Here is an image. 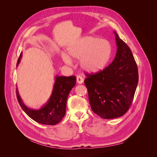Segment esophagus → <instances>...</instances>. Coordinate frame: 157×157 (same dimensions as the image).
<instances>
[{"label": "esophagus", "instance_id": "1", "mask_svg": "<svg viewBox=\"0 0 157 157\" xmlns=\"http://www.w3.org/2000/svg\"><path fill=\"white\" fill-rule=\"evenodd\" d=\"M77 82L78 84H82L83 82H84L83 77H81V76L78 75L77 77Z\"/></svg>", "mask_w": 157, "mask_h": 157}]
</instances>
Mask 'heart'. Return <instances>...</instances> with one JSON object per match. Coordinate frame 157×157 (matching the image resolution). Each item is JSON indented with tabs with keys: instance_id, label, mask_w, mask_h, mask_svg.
<instances>
[{
	"instance_id": "b5f03b06",
	"label": "heart",
	"mask_w": 157,
	"mask_h": 157,
	"mask_svg": "<svg viewBox=\"0 0 157 157\" xmlns=\"http://www.w3.org/2000/svg\"><path fill=\"white\" fill-rule=\"evenodd\" d=\"M67 52L73 58L80 59V67L84 71L96 73L102 70L110 61L113 46L107 39L86 36L71 44L67 48ZM69 56L65 52L61 54L64 62L71 65L73 61Z\"/></svg>"
}]
</instances>
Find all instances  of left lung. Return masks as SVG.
I'll list each match as a JSON object with an SVG mask.
<instances>
[{"label":"left lung","mask_w":157,"mask_h":157,"mask_svg":"<svg viewBox=\"0 0 157 157\" xmlns=\"http://www.w3.org/2000/svg\"><path fill=\"white\" fill-rule=\"evenodd\" d=\"M117 50L107 67L86 74L84 84L94 113L105 119L120 117L128 111L138 83V70L132 51L115 32Z\"/></svg>","instance_id":"obj_1"}]
</instances>
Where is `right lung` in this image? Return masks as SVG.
<instances>
[{
  "mask_svg": "<svg viewBox=\"0 0 157 157\" xmlns=\"http://www.w3.org/2000/svg\"><path fill=\"white\" fill-rule=\"evenodd\" d=\"M22 54L17 59V67L20 62ZM76 84L75 76L56 77L53 91L45 105L40 109H32L27 107L21 99L16 88L17 101L21 109L33 121L42 124L55 125L64 117L66 112V103L69 92Z\"/></svg>",
  "mask_w": 157,
  "mask_h": 157,
  "instance_id": "1",
  "label": "right lung"
}]
</instances>
